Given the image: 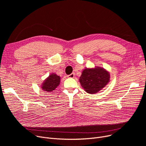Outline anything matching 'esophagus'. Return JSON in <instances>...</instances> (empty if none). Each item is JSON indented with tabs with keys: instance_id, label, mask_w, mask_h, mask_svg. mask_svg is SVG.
<instances>
[{
	"instance_id": "obj_1",
	"label": "esophagus",
	"mask_w": 146,
	"mask_h": 146,
	"mask_svg": "<svg viewBox=\"0 0 146 146\" xmlns=\"http://www.w3.org/2000/svg\"><path fill=\"white\" fill-rule=\"evenodd\" d=\"M74 76H75V74L74 73H72V74L68 75V78H74Z\"/></svg>"
}]
</instances>
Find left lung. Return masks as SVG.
<instances>
[{"label":"left lung","instance_id":"obj_1","mask_svg":"<svg viewBox=\"0 0 146 146\" xmlns=\"http://www.w3.org/2000/svg\"><path fill=\"white\" fill-rule=\"evenodd\" d=\"M110 81V74L100 67L86 68L82 72L79 82L87 93L95 94L102 90Z\"/></svg>","mask_w":146,"mask_h":146}]
</instances>
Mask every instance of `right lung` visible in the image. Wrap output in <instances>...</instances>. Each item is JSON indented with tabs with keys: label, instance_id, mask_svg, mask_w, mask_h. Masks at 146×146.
Returning <instances> with one entry per match:
<instances>
[{
	"label": "right lung",
	"instance_id": "obj_1",
	"mask_svg": "<svg viewBox=\"0 0 146 146\" xmlns=\"http://www.w3.org/2000/svg\"><path fill=\"white\" fill-rule=\"evenodd\" d=\"M60 79L59 76L56 73H51L42 83L41 89L47 92H52L59 85Z\"/></svg>",
	"mask_w": 146,
	"mask_h": 146
}]
</instances>
